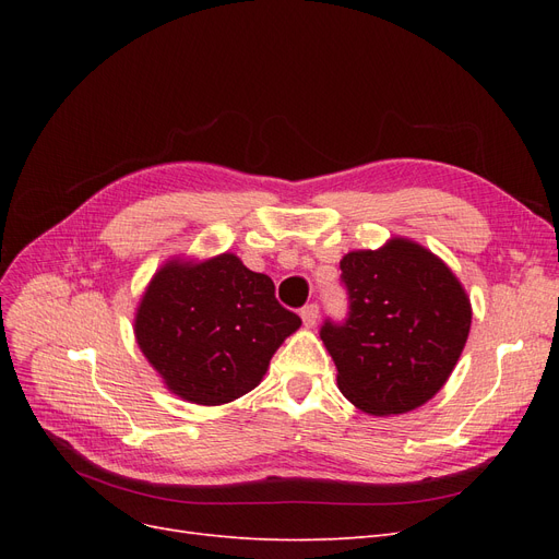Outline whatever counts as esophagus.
<instances>
[{
	"label": "esophagus",
	"mask_w": 559,
	"mask_h": 559,
	"mask_svg": "<svg viewBox=\"0 0 559 559\" xmlns=\"http://www.w3.org/2000/svg\"><path fill=\"white\" fill-rule=\"evenodd\" d=\"M300 317H302V324H306L308 329H312L317 324V319H319V306H317V302H310V306L302 308Z\"/></svg>",
	"instance_id": "obj_1"
}]
</instances>
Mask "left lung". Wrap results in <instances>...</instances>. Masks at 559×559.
Segmentation results:
<instances>
[{"mask_svg":"<svg viewBox=\"0 0 559 559\" xmlns=\"http://www.w3.org/2000/svg\"><path fill=\"white\" fill-rule=\"evenodd\" d=\"M345 324L321 326L337 389L368 415H403L433 399L462 357L471 300L443 259L408 238L349 251Z\"/></svg>","mask_w":559,"mask_h":559,"instance_id":"obj_1","label":"left lung"}]
</instances>
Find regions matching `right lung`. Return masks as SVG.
<instances>
[{"label":"right lung","mask_w":559,"mask_h":559,"mask_svg":"<svg viewBox=\"0 0 559 559\" xmlns=\"http://www.w3.org/2000/svg\"><path fill=\"white\" fill-rule=\"evenodd\" d=\"M300 329L275 284L235 253L165 261L134 312V341L165 386L198 405H224L259 386L273 354Z\"/></svg>","instance_id":"obj_1"}]
</instances>
